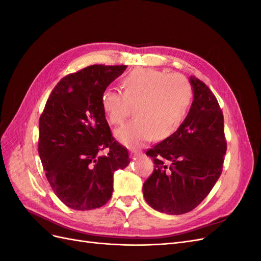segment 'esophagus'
<instances>
[{
	"instance_id": "1",
	"label": "esophagus",
	"mask_w": 261,
	"mask_h": 261,
	"mask_svg": "<svg viewBox=\"0 0 261 261\" xmlns=\"http://www.w3.org/2000/svg\"><path fill=\"white\" fill-rule=\"evenodd\" d=\"M141 154V151H138V150H130V155H139Z\"/></svg>"
}]
</instances>
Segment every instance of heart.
<instances>
[{
	"instance_id": "b5f03b06",
	"label": "heart",
	"mask_w": 261,
	"mask_h": 261,
	"mask_svg": "<svg viewBox=\"0 0 261 261\" xmlns=\"http://www.w3.org/2000/svg\"><path fill=\"white\" fill-rule=\"evenodd\" d=\"M123 91L108 87L101 94V107L110 122L124 123L134 106L136 116L115 132L126 146L139 147L154 136L164 139L175 133L192 105L193 89L185 77L144 68L126 76Z\"/></svg>"
}]
</instances>
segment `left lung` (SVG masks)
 <instances>
[{
	"label": "left lung",
	"instance_id": "8db88e82",
	"mask_svg": "<svg viewBox=\"0 0 261 261\" xmlns=\"http://www.w3.org/2000/svg\"><path fill=\"white\" fill-rule=\"evenodd\" d=\"M194 101L178 129L147 150L154 163L143 186L145 199L168 215L192 211L206 198L222 173L226 140L223 113L215 94L191 76Z\"/></svg>",
	"mask_w": 261,
	"mask_h": 261
}]
</instances>
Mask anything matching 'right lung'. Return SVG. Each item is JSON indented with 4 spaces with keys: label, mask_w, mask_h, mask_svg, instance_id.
Here are the masks:
<instances>
[{
    "label": "right lung",
    "mask_w": 261,
    "mask_h": 261,
    "mask_svg": "<svg viewBox=\"0 0 261 261\" xmlns=\"http://www.w3.org/2000/svg\"><path fill=\"white\" fill-rule=\"evenodd\" d=\"M126 65H90L54 87L39 118L38 151L46 179L67 207L92 210L112 196L113 174L129 163L101 107V94ZM107 149L105 156L100 151Z\"/></svg>",
    "instance_id": "1"
}]
</instances>
